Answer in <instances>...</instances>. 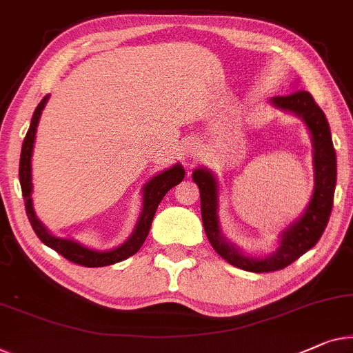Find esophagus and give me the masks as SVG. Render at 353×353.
<instances>
[{"instance_id": "obj_1", "label": "esophagus", "mask_w": 353, "mask_h": 353, "mask_svg": "<svg viewBox=\"0 0 353 353\" xmlns=\"http://www.w3.org/2000/svg\"><path fill=\"white\" fill-rule=\"evenodd\" d=\"M188 156H189V157H196V156H199V148H197V145L188 146Z\"/></svg>"}]
</instances>
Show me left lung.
Returning <instances> with one entry per match:
<instances>
[{"label":"left lung","mask_w":353,"mask_h":353,"mask_svg":"<svg viewBox=\"0 0 353 353\" xmlns=\"http://www.w3.org/2000/svg\"><path fill=\"white\" fill-rule=\"evenodd\" d=\"M272 103L277 108L287 110L299 116L307 124L314 141L315 189L309 207L303 216L283 231L277 252L264 259L248 258L239 253L228 243L219 232L218 224V186L213 175L205 168H197L192 180L201 189V212L203 229L212 247L229 264L248 272H274L296 261L299 256L314 247L323 234L330 214L333 210L336 188V151L331 140L330 124L314 97L305 90H296L290 95L274 97Z\"/></svg>","instance_id":"1"}]
</instances>
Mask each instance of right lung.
<instances>
[{
    "mask_svg": "<svg viewBox=\"0 0 353 353\" xmlns=\"http://www.w3.org/2000/svg\"><path fill=\"white\" fill-rule=\"evenodd\" d=\"M49 95H46L41 103L34 110L32 124L25 135L22 152H20V165H19V180L20 186H22V196L25 199V210H27L28 221L32 224L33 231L39 237L41 242L48 245L49 248H52L59 254H62L63 258L68 261L84 265V268H101V265H110L119 261H124L132 254H135L141 248V245L145 243V240L150 234L152 218H154L157 207L165 194L170 191L173 186H176L178 183L183 181L185 178V168L180 164L173 165L168 170L159 173V175L152 178L150 183H146V186L143 188V208L139 223L132 237L127 240L125 243H122L121 247H117L111 252H94L79 245L78 242L66 239H59L50 236L43 224L39 223L33 210V202H32V154H33V145H34V135H37V127L39 122L41 113H43L46 103H48Z\"/></svg>",
    "mask_w": 353,
    "mask_h": 353,
    "instance_id": "add662e5",
    "label": "right lung"
}]
</instances>
